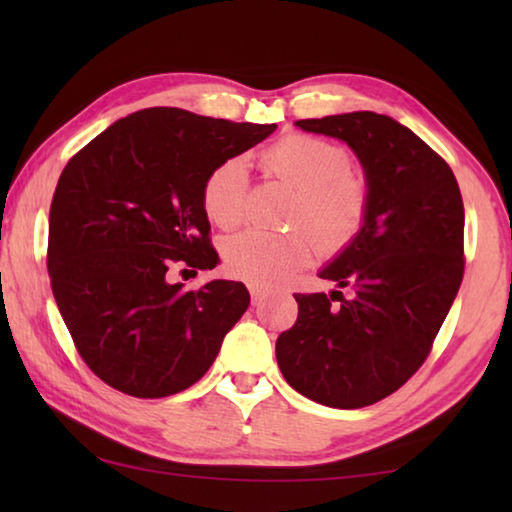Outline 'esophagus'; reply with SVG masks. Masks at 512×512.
Wrapping results in <instances>:
<instances>
[{
  "label": "esophagus",
  "mask_w": 512,
  "mask_h": 512,
  "mask_svg": "<svg viewBox=\"0 0 512 512\" xmlns=\"http://www.w3.org/2000/svg\"><path fill=\"white\" fill-rule=\"evenodd\" d=\"M248 289H250V300H253V305H262L266 298V291H262L259 287H248Z\"/></svg>",
  "instance_id": "obj_1"
}]
</instances>
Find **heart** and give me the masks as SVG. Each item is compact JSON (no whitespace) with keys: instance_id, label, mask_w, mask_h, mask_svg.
<instances>
[{"instance_id":"1","label":"heart","mask_w":512,"mask_h":512,"mask_svg":"<svg viewBox=\"0 0 512 512\" xmlns=\"http://www.w3.org/2000/svg\"><path fill=\"white\" fill-rule=\"evenodd\" d=\"M262 169L298 192L291 223L315 237L323 255H336L359 235L368 212V185L352 169L343 146L320 137L293 133L277 140L259 155ZM248 198V169L244 158H228L207 173L203 210L219 228L244 221ZM223 262L239 280L255 287H273L305 268L314 257L307 232L277 235L244 230L223 241Z\"/></svg>"}]
</instances>
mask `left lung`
<instances>
[{
    "label": "left lung",
    "instance_id": "8db88e82",
    "mask_svg": "<svg viewBox=\"0 0 512 512\" xmlns=\"http://www.w3.org/2000/svg\"><path fill=\"white\" fill-rule=\"evenodd\" d=\"M296 126L357 153L368 212L318 273L350 296L293 293L298 320L277 336V366L309 400L361 409L418 372L449 314L465 271L461 189L449 164L393 117L359 110Z\"/></svg>",
    "mask_w": 512,
    "mask_h": 512
}]
</instances>
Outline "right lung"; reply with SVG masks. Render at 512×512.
Segmentation results:
<instances>
[{"label": "right lung", "instance_id": "1", "mask_svg": "<svg viewBox=\"0 0 512 512\" xmlns=\"http://www.w3.org/2000/svg\"><path fill=\"white\" fill-rule=\"evenodd\" d=\"M275 128L146 108L67 162L49 210L51 291L76 350L108 386L155 400L210 370L248 289L228 280L185 289L167 271L216 266L207 173Z\"/></svg>", "mask_w": 512, "mask_h": 512}]
</instances>
